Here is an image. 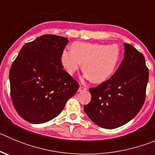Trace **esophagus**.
Segmentation results:
<instances>
[{"instance_id":"34e87169","label":"esophagus","mask_w":155,"mask_h":155,"mask_svg":"<svg viewBox=\"0 0 155 155\" xmlns=\"http://www.w3.org/2000/svg\"><path fill=\"white\" fill-rule=\"evenodd\" d=\"M86 89H86V87H83V86H79V89H78V92H82V91H86Z\"/></svg>"}]
</instances>
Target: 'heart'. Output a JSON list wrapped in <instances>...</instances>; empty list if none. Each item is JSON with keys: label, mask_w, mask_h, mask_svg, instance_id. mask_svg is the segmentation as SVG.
Returning <instances> with one entry per match:
<instances>
[{"label": "heart", "mask_w": 155, "mask_h": 155, "mask_svg": "<svg viewBox=\"0 0 155 155\" xmlns=\"http://www.w3.org/2000/svg\"><path fill=\"white\" fill-rule=\"evenodd\" d=\"M72 50H65L60 56L66 73L73 75L82 63L85 77L94 83H102L115 73L121 59V50L116 44L75 42Z\"/></svg>", "instance_id": "1"}]
</instances>
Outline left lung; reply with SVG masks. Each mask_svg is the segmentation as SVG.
<instances>
[{
  "label": "left lung",
  "instance_id": "8db88e82",
  "mask_svg": "<svg viewBox=\"0 0 155 155\" xmlns=\"http://www.w3.org/2000/svg\"><path fill=\"white\" fill-rule=\"evenodd\" d=\"M125 57L113 76L89 89L92 99L84 106L87 116L99 127L113 129L128 123L144 105L148 69L142 53L125 43Z\"/></svg>",
  "mask_w": 155,
  "mask_h": 155
}]
</instances>
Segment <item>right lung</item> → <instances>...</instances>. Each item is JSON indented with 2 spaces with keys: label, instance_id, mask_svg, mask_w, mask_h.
<instances>
[{
  "label": "right lung",
  "instance_id": "add662e5",
  "mask_svg": "<svg viewBox=\"0 0 155 155\" xmlns=\"http://www.w3.org/2000/svg\"><path fill=\"white\" fill-rule=\"evenodd\" d=\"M66 37L46 34L25 43L10 69L13 104L26 121L41 124L63 111L79 88L78 82L63 69L62 52Z\"/></svg>",
  "mask_w": 155,
  "mask_h": 155
}]
</instances>
